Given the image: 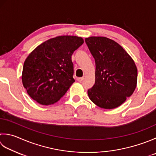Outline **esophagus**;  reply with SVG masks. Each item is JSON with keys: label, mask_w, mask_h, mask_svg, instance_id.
I'll use <instances>...</instances> for the list:
<instances>
[{"label": "esophagus", "mask_w": 156, "mask_h": 156, "mask_svg": "<svg viewBox=\"0 0 156 156\" xmlns=\"http://www.w3.org/2000/svg\"><path fill=\"white\" fill-rule=\"evenodd\" d=\"M83 79H84V78H77V80L78 81V82H81L82 80H83Z\"/></svg>", "instance_id": "esophagus-1"}]
</instances>
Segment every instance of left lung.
<instances>
[{
	"instance_id": "1",
	"label": "left lung",
	"mask_w": 156,
	"mask_h": 156,
	"mask_svg": "<svg viewBox=\"0 0 156 156\" xmlns=\"http://www.w3.org/2000/svg\"><path fill=\"white\" fill-rule=\"evenodd\" d=\"M85 42L96 66L95 83L88 90V95L101 108H116L135 90V63L127 52L112 39L90 36L85 38Z\"/></svg>"
}]
</instances>
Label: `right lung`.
I'll return each instance as SVG.
<instances>
[{"label":"right lung","instance_id":"1","mask_svg":"<svg viewBox=\"0 0 156 156\" xmlns=\"http://www.w3.org/2000/svg\"><path fill=\"white\" fill-rule=\"evenodd\" d=\"M84 43L82 37L59 36L34 48L23 63L21 80L32 99L48 105L57 102L75 82L72 55Z\"/></svg>","mask_w":156,"mask_h":156}]
</instances>
